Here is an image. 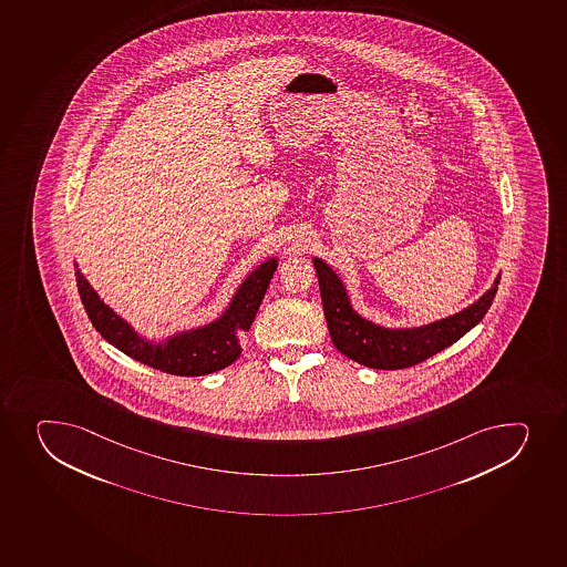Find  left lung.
<instances>
[{"mask_svg": "<svg viewBox=\"0 0 567 567\" xmlns=\"http://www.w3.org/2000/svg\"><path fill=\"white\" fill-rule=\"evenodd\" d=\"M315 268L332 343L340 353L373 370H403L453 346L486 316L501 280L497 275L494 287L458 315L414 329H386L354 312L342 280L321 258H315Z\"/></svg>", "mask_w": 567, "mask_h": 567, "instance_id": "obj_1", "label": "left lung"}]
</instances>
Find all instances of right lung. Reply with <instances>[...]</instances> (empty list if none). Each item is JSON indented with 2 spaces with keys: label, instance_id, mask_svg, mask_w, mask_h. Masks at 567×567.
<instances>
[{
  "label": "right lung",
  "instance_id": "right-lung-1",
  "mask_svg": "<svg viewBox=\"0 0 567 567\" xmlns=\"http://www.w3.org/2000/svg\"><path fill=\"white\" fill-rule=\"evenodd\" d=\"M275 269H277V258L260 264L241 282L235 299L230 301L229 309L225 310V315L219 320L194 331L179 332L163 343L147 342L146 338L138 337L131 329L127 321L114 315L113 310L97 298V293L79 271L78 264H75V280H78L79 296L92 326L96 327V331L109 343H113L114 348L120 349L131 359L152 365L155 370L164 371L169 375L199 377L224 370L240 357L241 334L251 329L252 320L257 316L258 307L262 303L264 293L268 290Z\"/></svg>",
  "mask_w": 567,
  "mask_h": 567
}]
</instances>
